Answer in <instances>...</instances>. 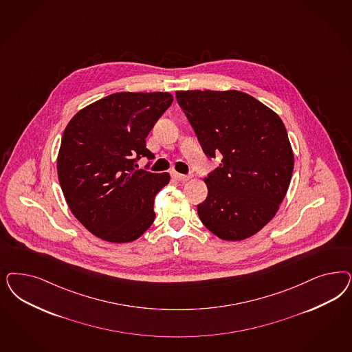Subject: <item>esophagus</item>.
<instances>
[{
	"label": "esophagus",
	"instance_id": "1",
	"mask_svg": "<svg viewBox=\"0 0 352 352\" xmlns=\"http://www.w3.org/2000/svg\"><path fill=\"white\" fill-rule=\"evenodd\" d=\"M172 177H173L175 180H177V182H188V180L190 179V176H186V175H182V173H179V172H173V173H172Z\"/></svg>",
	"mask_w": 352,
	"mask_h": 352
}]
</instances>
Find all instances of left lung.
<instances>
[{
  "label": "left lung",
  "instance_id": "left-lung-1",
  "mask_svg": "<svg viewBox=\"0 0 352 352\" xmlns=\"http://www.w3.org/2000/svg\"><path fill=\"white\" fill-rule=\"evenodd\" d=\"M176 98L204 153L223 157L204 177L201 221L224 241L256 234L278 211L294 170L281 118L243 91H177Z\"/></svg>",
  "mask_w": 352,
  "mask_h": 352
}]
</instances>
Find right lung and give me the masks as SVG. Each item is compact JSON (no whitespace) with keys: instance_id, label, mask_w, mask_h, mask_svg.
<instances>
[{"instance_id":"1","label":"right lung","mask_w":352,"mask_h":352,"mask_svg":"<svg viewBox=\"0 0 352 352\" xmlns=\"http://www.w3.org/2000/svg\"><path fill=\"white\" fill-rule=\"evenodd\" d=\"M173 101L168 91H120L75 113L58 153V180L68 207L96 237L126 243L155 219V195L170 173L136 170L154 158L146 137Z\"/></svg>"}]
</instances>
